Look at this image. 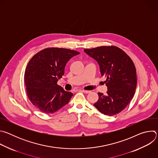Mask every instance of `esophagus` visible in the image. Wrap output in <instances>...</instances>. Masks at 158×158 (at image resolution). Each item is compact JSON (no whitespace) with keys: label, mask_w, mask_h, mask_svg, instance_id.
Instances as JSON below:
<instances>
[{"label":"esophagus","mask_w":158,"mask_h":158,"mask_svg":"<svg viewBox=\"0 0 158 158\" xmlns=\"http://www.w3.org/2000/svg\"><path fill=\"white\" fill-rule=\"evenodd\" d=\"M80 91H81V92H82L84 93H85V94H88V93H90L89 91H86V90H81Z\"/></svg>","instance_id":"esophagus-1"}]
</instances>
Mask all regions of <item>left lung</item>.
<instances>
[{"label":"left lung","instance_id":"8db88e82","mask_svg":"<svg viewBox=\"0 0 158 158\" xmlns=\"http://www.w3.org/2000/svg\"><path fill=\"white\" fill-rule=\"evenodd\" d=\"M84 52L99 65L107 87V94L98 93L94 104L102 114L112 116L124 110L132 99L137 85L136 67L129 56L116 46L85 49Z\"/></svg>","mask_w":158,"mask_h":158}]
</instances>
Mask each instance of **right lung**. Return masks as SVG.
<instances>
[{
  "instance_id": "1",
  "label": "right lung",
  "mask_w": 158,
  "mask_h": 158,
  "mask_svg": "<svg viewBox=\"0 0 158 158\" xmlns=\"http://www.w3.org/2000/svg\"><path fill=\"white\" fill-rule=\"evenodd\" d=\"M77 51L58 48L44 49L29 60L24 80L28 98L32 104L46 114H52L69 102L73 96L57 81L64 74L67 62L79 54Z\"/></svg>"
}]
</instances>
